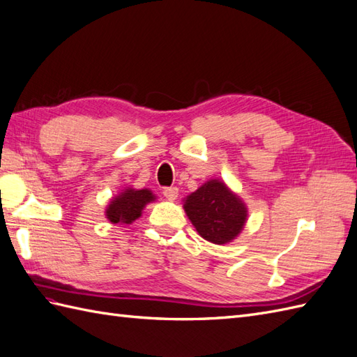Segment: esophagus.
Segmentation results:
<instances>
[{
    "label": "esophagus",
    "mask_w": 357,
    "mask_h": 357,
    "mask_svg": "<svg viewBox=\"0 0 357 357\" xmlns=\"http://www.w3.org/2000/svg\"><path fill=\"white\" fill-rule=\"evenodd\" d=\"M163 195L169 202H176L177 197H178V189L176 186H171V188H165L163 189Z\"/></svg>",
    "instance_id": "34e87169"
}]
</instances>
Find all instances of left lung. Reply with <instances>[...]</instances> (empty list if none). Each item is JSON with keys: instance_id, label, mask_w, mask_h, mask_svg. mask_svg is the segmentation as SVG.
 Returning <instances> with one entry per match:
<instances>
[{"instance_id": "8db88e82", "label": "left lung", "mask_w": 357, "mask_h": 357, "mask_svg": "<svg viewBox=\"0 0 357 357\" xmlns=\"http://www.w3.org/2000/svg\"><path fill=\"white\" fill-rule=\"evenodd\" d=\"M183 208L199 236L216 245L236 239L248 218L244 199L220 178H211L189 194Z\"/></svg>"}]
</instances>
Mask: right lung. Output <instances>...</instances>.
Here are the masks:
<instances>
[{"label": "right lung", "mask_w": 357, "mask_h": 357, "mask_svg": "<svg viewBox=\"0 0 357 357\" xmlns=\"http://www.w3.org/2000/svg\"><path fill=\"white\" fill-rule=\"evenodd\" d=\"M154 199L155 195L150 189L126 188L118 195L112 197L104 215L112 224H132L141 218L144 207Z\"/></svg>", "instance_id": "1"}]
</instances>
